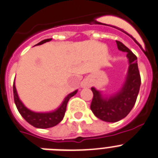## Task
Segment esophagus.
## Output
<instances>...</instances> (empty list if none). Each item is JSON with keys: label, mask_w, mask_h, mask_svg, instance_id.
Returning a JSON list of instances; mask_svg holds the SVG:
<instances>
[{"label": "esophagus", "mask_w": 158, "mask_h": 158, "mask_svg": "<svg viewBox=\"0 0 158 158\" xmlns=\"http://www.w3.org/2000/svg\"><path fill=\"white\" fill-rule=\"evenodd\" d=\"M89 85H87V83H84L83 85H82V86H84V87H85V86H88Z\"/></svg>", "instance_id": "34e87169"}]
</instances>
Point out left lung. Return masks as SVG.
Returning <instances> with one entry per match:
<instances>
[{
	"label": "left lung",
	"mask_w": 158,
	"mask_h": 158,
	"mask_svg": "<svg viewBox=\"0 0 158 158\" xmlns=\"http://www.w3.org/2000/svg\"><path fill=\"white\" fill-rule=\"evenodd\" d=\"M116 44L119 51L127 52L129 60L127 76L123 86L120 91L108 98L104 97L95 88H91L93 93L90 106L92 111L98 118L109 123L118 122L129 114L135 106L141 85L136 55L121 42L116 41Z\"/></svg>",
	"instance_id": "8db88e82"
}]
</instances>
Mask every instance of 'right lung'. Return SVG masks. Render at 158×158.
Wrapping results in <instances>:
<instances>
[{
  "instance_id": "1",
  "label": "right lung",
  "mask_w": 158,
  "mask_h": 158,
  "mask_svg": "<svg viewBox=\"0 0 158 158\" xmlns=\"http://www.w3.org/2000/svg\"><path fill=\"white\" fill-rule=\"evenodd\" d=\"M51 39L44 40L38 43V44H36V45H41V44L51 41ZM77 93V90H75L74 92L69 93L65 97L61 106L55 111L47 113H39L31 111L23 105V104L21 102V100H19V96H18L16 86H15V81L13 83L14 101H15V104H16V106L17 107L19 114L31 126L37 128H42V129L53 127L56 126L57 124H58L62 120V118L65 115V110H66L67 103H68L69 99L72 96H74Z\"/></svg>"
}]
</instances>
